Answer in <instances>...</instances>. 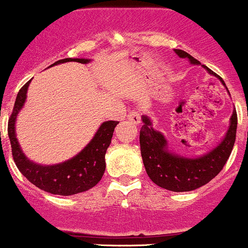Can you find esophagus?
<instances>
[{"instance_id": "obj_1", "label": "esophagus", "mask_w": 248, "mask_h": 248, "mask_svg": "<svg viewBox=\"0 0 248 248\" xmlns=\"http://www.w3.org/2000/svg\"><path fill=\"white\" fill-rule=\"evenodd\" d=\"M127 121H130L134 124H140V122H141L140 112L136 111V109H132L131 112H129V114H127Z\"/></svg>"}]
</instances>
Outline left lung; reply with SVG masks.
Listing matches in <instances>:
<instances>
[{"instance_id": "left-lung-1", "label": "left lung", "mask_w": 248, "mask_h": 248, "mask_svg": "<svg viewBox=\"0 0 248 248\" xmlns=\"http://www.w3.org/2000/svg\"><path fill=\"white\" fill-rule=\"evenodd\" d=\"M175 53L180 58L188 59L193 65H200L197 59L185 50L175 49ZM205 68L210 75L217 76L206 66ZM217 77L225 87L224 80L219 76ZM142 122L143 125L140 131V146L147 175L156 186L171 192H190L215 178L229 159L236 139L237 114L234 111L230 118L229 129L217 147L198 158H186L169 151L168 141L160 131L152 127V122L148 117H142Z\"/></svg>"}]
</instances>
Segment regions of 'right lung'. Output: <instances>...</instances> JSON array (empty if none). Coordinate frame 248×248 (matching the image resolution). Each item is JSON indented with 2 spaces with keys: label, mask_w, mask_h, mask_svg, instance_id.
Masks as SVG:
<instances>
[{
  "label": "right lung",
  "mask_w": 248,
  "mask_h": 248,
  "mask_svg": "<svg viewBox=\"0 0 248 248\" xmlns=\"http://www.w3.org/2000/svg\"><path fill=\"white\" fill-rule=\"evenodd\" d=\"M67 61L87 63L90 60L67 58L56 61L51 66L56 63L67 62ZM30 82L31 80H29L19 90L13 112L8 121V136L16 168L32 185L50 194L73 195L90 189L96 186L104 176L105 169H106L105 154L111 143L114 127L117 126L118 122H104L92 141L84 147V149L63 163L55 164V165H40V164L33 163L29 160L23 153L16 135V116L25 104L26 93H28Z\"/></svg>",
  "instance_id": "obj_1"
}]
</instances>
